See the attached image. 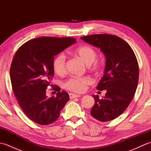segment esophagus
I'll list each match as a JSON object with an SVG mask.
<instances>
[{
	"instance_id": "obj_1",
	"label": "esophagus",
	"mask_w": 151,
	"mask_h": 151,
	"mask_svg": "<svg viewBox=\"0 0 151 151\" xmlns=\"http://www.w3.org/2000/svg\"><path fill=\"white\" fill-rule=\"evenodd\" d=\"M81 95H76V94H73V93H69V98L70 99H73L74 98H76V97H81Z\"/></svg>"
}]
</instances>
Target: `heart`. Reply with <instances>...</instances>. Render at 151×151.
Wrapping results in <instances>:
<instances>
[{"label": "heart", "mask_w": 151, "mask_h": 151, "mask_svg": "<svg viewBox=\"0 0 151 151\" xmlns=\"http://www.w3.org/2000/svg\"><path fill=\"white\" fill-rule=\"evenodd\" d=\"M75 54L82 60L89 70L93 72H97L101 68V63L97 59V51L90 45H82L75 50ZM54 71L58 75H63L66 72V58L63 54L58 55L52 62ZM91 83V81L87 76L82 77H71L63 83V87L67 90L75 93L84 91L86 86Z\"/></svg>", "instance_id": "heart-1"}]
</instances>
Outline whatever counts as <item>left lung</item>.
Listing matches in <instances>:
<instances>
[{"mask_svg":"<svg viewBox=\"0 0 151 151\" xmlns=\"http://www.w3.org/2000/svg\"><path fill=\"white\" fill-rule=\"evenodd\" d=\"M81 39L100 48L106 58L104 75L97 86L106 93L101 99L93 95L95 104L90 114L102 122L113 120L123 114L135 95L139 78L136 55L128 43L115 35L93 34Z\"/></svg>","mask_w":151,"mask_h":151,"instance_id":"obj_1","label":"left lung"}]
</instances>
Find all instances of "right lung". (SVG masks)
<instances>
[{
  "label": "right lung",
  "instance_id": "1",
  "mask_svg": "<svg viewBox=\"0 0 151 151\" xmlns=\"http://www.w3.org/2000/svg\"><path fill=\"white\" fill-rule=\"evenodd\" d=\"M73 37H41L19 48L10 67L12 89L27 116L41 125L51 124L69 101L66 91L54 86L56 97L47 98L46 89L54 75V56L76 43Z\"/></svg>",
  "mask_w": 151,
  "mask_h": 151
}]
</instances>
